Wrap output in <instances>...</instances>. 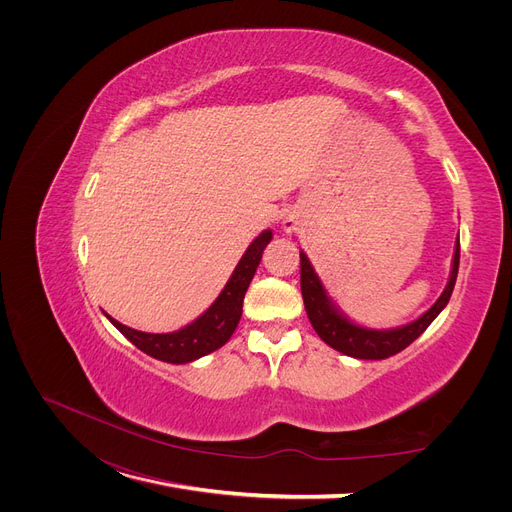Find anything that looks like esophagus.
Instances as JSON below:
<instances>
[{"label":"esophagus","mask_w":512,"mask_h":512,"mask_svg":"<svg viewBox=\"0 0 512 512\" xmlns=\"http://www.w3.org/2000/svg\"><path fill=\"white\" fill-rule=\"evenodd\" d=\"M297 226H299V222H297V218H294V215H288V218H284V222H282L284 232H294V230H297Z\"/></svg>","instance_id":"esophagus-1"}]
</instances>
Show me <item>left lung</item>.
<instances>
[{"mask_svg": "<svg viewBox=\"0 0 512 512\" xmlns=\"http://www.w3.org/2000/svg\"><path fill=\"white\" fill-rule=\"evenodd\" d=\"M459 259H461V242L456 238L448 284L440 294V299L421 317L400 328L371 330L355 324V321L348 319L332 303L324 284H321L319 276L315 274L309 257L301 251V292H303V301H305L311 326L321 340H324L328 346L336 348V351H340L342 355L355 357V359H388L400 353L402 348H407L413 340H417L448 305L454 282H456V274H459Z\"/></svg>", "mask_w": 512, "mask_h": 512, "instance_id": "left-lung-1", "label": "left lung"}]
</instances>
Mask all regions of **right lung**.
<instances>
[{
	"label": "right lung",
	"mask_w": 512,
	"mask_h": 512,
	"mask_svg": "<svg viewBox=\"0 0 512 512\" xmlns=\"http://www.w3.org/2000/svg\"><path fill=\"white\" fill-rule=\"evenodd\" d=\"M272 230H263L240 257L238 265L230 280L226 282L224 290L218 294V299L211 303V307L201 313L191 324L168 334H149L132 330L114 317L105 313V317L134 344L141 348L153 359L182 365L191 363L195 359H201L213 351H218L224 346L230 336L234 334L240 315H242V301H245V292L257 272V265L261 261L263 249L270 245Z\"/></svg>",
	"instance_id": "add662e5"
}]
</instances>
